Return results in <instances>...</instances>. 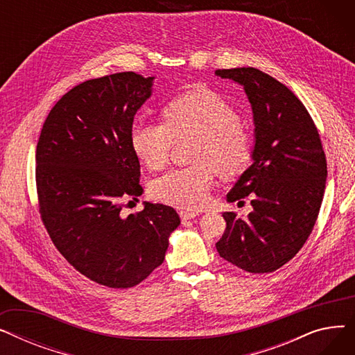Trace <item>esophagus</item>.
Listing matches in <instances>:
<instances>
[{
    "label": "esophagus",
    "mask_w": 355,
    "mask_h": 355,
    "mask_svg": "<svg viewBox=\"0 0 355 355\" xmlns=\"http://www.w3.org/2000/svg\"><path fill=\"white\" fill-rule=\"evenodd\" d=\"M197 216H200L197 211H189V210H184V211L180 213V217H181L182 221H189V220H191V218H194Z\"/></svg>",
    "instance_id": "1"
}]
</instances>
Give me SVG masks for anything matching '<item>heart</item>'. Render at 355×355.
<instances>
[{
  "label": "heart",
  "mask_w": 355,
  "mask_h": 355,
  "mask_svg": "<svg viewBox=\"0 0 355 355\" xmlns=\"http://www.w3.org/2000/svg\"><path fill=\"white\" fill-rule=\"evenodd\" d=\"M165 122L135 119L130 146L149 168H161L175 139L198 135L193 159L198 164L178 168L151 184L154 198L180 209L206 206L217 173L230 178L243 173L252 158V139L239 122L237 112L216 92L198 87L177 96L164 109Z\"/></svg>",
  "instance_id": "heart-1"
}]
</instances>
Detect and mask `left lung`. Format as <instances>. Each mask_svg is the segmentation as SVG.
Here are the masks:
<instances>
[{"label":"left lung","mask_w":355,"mask_h":355,"mask_svg":"<svg viewBox=\"0 0 355 355\" xmlns=\"http://www.w3.org/2000/svg\"><path fill=\"white\" fill-rule=\"evenodd\" d=\"M243 86L254 123L252 165L227 201L250 196L246 218L226 211V232L216 243L229 263L250 273L275 272L301 250L318 217L327 159L306 107L281 82L254 67L216 70Z\"/></svg>","instance_id":"1"}]
</instances>
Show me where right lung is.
<instances>
[{
    "label": "right lung",
    "instance_id": "1",
    "mask_svg": "<svg viewBox=\"0 0 355 355\" xmlns=\"http://www.w3.org/2000/svg\"><path fill=\"white\" fill-rule=\"evenodd\" d=\"M154 79L123 71L78 85L53 106L37 144V194L53 243L107 288L141 284L164 262L180 226L177 211L158 202L121 211L123 198L144 193L130 128Z\"/></svg>",
    "mask_w": 355,
    "mask_h": 355
}]
</instances>
